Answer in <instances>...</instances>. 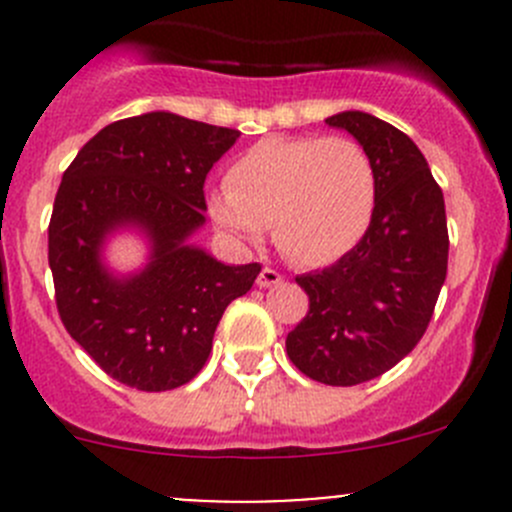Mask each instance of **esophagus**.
Here are the masks:
<instances>
[{"instance_id":"obj_1","label":"esophagus","mask_w":512,"mask_h":512,"mask_svg":"<svg viewBox=\"0 0 512 512\" xmlns=\"http://www.w3.org/2000/svg\"><path fill=\"white\" fill-rule=\"evenodd\" d=\"M280 282H282V275L277 270H272V267H265V270L257 275V287H262V289L275 287V285H280Z\"/></svg>"}]
</instances>
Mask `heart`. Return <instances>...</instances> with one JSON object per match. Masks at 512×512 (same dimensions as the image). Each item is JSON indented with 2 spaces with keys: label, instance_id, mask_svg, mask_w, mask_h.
Listing matches in <instances>:
<instances>
[{
  "label": "heart",
  "instance_id": "heart-1",
  "mask_svg": "<svg viewBox=\"0 0 512 512\" xmlns=\"http://www.w3.org/2000/svg\"><path fill=\"white\" fill-rule=\"evenodd\" d=\"M376 193L374 160L352 138L270 136L232 160L208 210L235 245L260 242L272 223L289 260L324 267L359 245Z\"/></svg>",
  "mask_w": 512,
  "mask_h": 512
}]
</instances>
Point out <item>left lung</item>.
I'll list each match as a JSON object with an SVG mask.
<instances>
[{"mask_svg": "<svg viewBox=\"0 0 512 512\" xmlns=\"http://www.w3.org/2000/svg\"><path fill=\"white\" fill-rule=\"evenodd\" d=\"M376 168V210L352 252L297 277L309 312L287 334V354L309 379L356 386L399 364L431 322L446 282L443 193L406 133L364 111L329 116Z\"/></svg>", "mask_w": 512, "mask_h": 512, "instance_id": "left-lung-1", "label": "left lung"}]
</instances>
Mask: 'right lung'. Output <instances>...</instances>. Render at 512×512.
<instances>
[{
  "mask_svg": "<svg viewBox=\"0 0 512 512\" xmlns=\"http://www.w3.org/2000/svg\"><path fill=\"white\" fill-rule=\"evenodd\" d=\"M240 131L170 111L108 123L61 178L49 223V267L66 332L121 384L170 391L208 361L232 299L262 267L225 265L190 237L205 225L203 185ZM133 229L149 242L141 271L105 265L107 240Z\"/></svg>",
  "mask_w": 512,
  "mask_h": 512,
  "instance_id": "right-lung-1",
  "label": "right lung"
}]
</instances>
